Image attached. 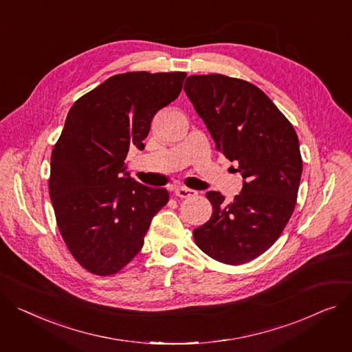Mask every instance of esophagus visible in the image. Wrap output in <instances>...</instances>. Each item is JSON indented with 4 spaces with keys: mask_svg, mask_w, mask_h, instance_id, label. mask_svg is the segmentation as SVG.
<instances>
[{
    "mask_svg": "<svg viewBox=\"0 0 352 352\" xmlns=\"http://www.w3.org/2000/svg\"><path fill=\"white\" fill-rule=\"evenodd\" d=\"M175 195L179 198H191V197L198 195V192L191 188H186V186H178V188L175 190Z\"/></svg>",
    "mask_w": 352,
    "mask_h": 352,
    "instance_id": "34e87169",
    "label": "esophagus"
}]
</instances>
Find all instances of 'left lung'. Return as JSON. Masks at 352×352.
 Wrapping results in <instances>:
<instances>
[{"instance_id":"1","label":"left lung","mask_w":352,"mask_h":352,"mask_svg":"<svg viewBox=\"0 0 352 352\" xmlns=\"http://www.w3.org/2000/svg\"><path fill=\"white\" fill-rule=\"evenodd\" d=\"M184 90L217 148L236 161L243 186L233 202L209 191L212 217L194 229L198 248L226 265H243L282 235L297 201L302 171L292 123L254 85L225 75H192Z\"/></svg>"}]
</instances>
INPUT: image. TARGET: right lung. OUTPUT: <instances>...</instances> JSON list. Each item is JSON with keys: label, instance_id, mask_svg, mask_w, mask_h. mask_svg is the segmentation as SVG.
<instances>
[{"label": "right lung", "instance_id": "right-lung-1", "mask_svg": "<svg viewBox=\"0 0 352 352\" xmlns=\"http://www.w3.org/2000/svg\"><path fill=\"white\" fill-rule=\"evenodd\" d=\"M185 72L114 75L70 107L51 157L50 195L60 235L80 266L110 276L142 250L168 202L126 173L129 148H144L155 113L174 102ZM124 174L122 175L121 173Z\"/></svg>", "mask_w": 352, "mask_h": 352}]
</instances>
